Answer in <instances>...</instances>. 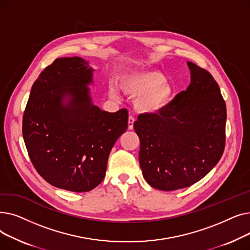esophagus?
<instances>
[{"mask_svg":"<svg viewBox=\"0 0 250 250\" xmlns=\"http://www.w3.org/2000/svg\"><path fill=\"white\" fill-rule=\"evenodd\" d=\"M134 123H135V117L133 115H129L128 116V129H133Z\"/></svg>","mask_w":250,"mask_h":250,"instance_id":"34e87169","label":"esophagus"}]
</instances>
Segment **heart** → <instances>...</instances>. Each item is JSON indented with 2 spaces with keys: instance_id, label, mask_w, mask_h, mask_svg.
Masks as SVG:
<instances>
[{
  "instance_id": "1",
  "label": "heart",
  "mask_w": 250,
  "mask_h": 250,
  "mask_svg": "<svg viewBox=\"0 0 250 250\" xmlns=\"http://www.w3.org/2000/svg\"><path fill=\"white\" fill-rule=\"evenodd\" d=\"M165 76L157 70H140L125 75L121 87L125 94L139 97L137 107L144 112H155L163 108L173 95V87L165 81ZM111 96H117L114 86L109 88Z\"/></svg>"
}]
</instances>
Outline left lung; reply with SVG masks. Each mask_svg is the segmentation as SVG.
<instances>
[{
  "label": "left lung",
  "mask_w": 250,
  "mask_h": 250,
  "mask_svg": "<svg viewBox=\"0 0 250 250\" xmlns=\"http://www.w3.org/2000/svg\"><path fill=\"white\" fill-rule=\"evenodd\" d=\"M191 82L157 113L138 116L144 178L160 190L194 185L221 159L226 140V103L207 70L188 62Z\"/></svg>",
  "instance_id": "8db88e82"
}]
</instances>
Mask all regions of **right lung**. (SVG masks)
<instances>
[{"mask_svg":"<svg viewBox=\"0 0 250 250\" xmlns=\"http://www.w3.org/2000/svg\"><path fill=\"white\" fill-rule=\"evenodd\" d=\"M92 72L79 57L55 60L34 82L23 114V139L36 171L75 192L103 180L109 153L127 128L126 109L110 113L92 104Z\"/></svg>","mask_w":250,"mask_h":250,"instance_id":"1","label":"right lung"}]
</instances>
